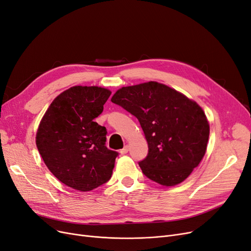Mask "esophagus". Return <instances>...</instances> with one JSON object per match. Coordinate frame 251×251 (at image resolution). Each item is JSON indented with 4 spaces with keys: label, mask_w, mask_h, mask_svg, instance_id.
I'll return each instance as SVG.
<instances>
[{
    "label": "esophagus",
    "mask_w": 251,
    "mask_h": 251,
    "mask_svg": "<svg viewBox=\"0 0 251 251\" xmlns=\"http://www.w3.org/2000/svg\"><path fill=\"white\" fill-rule=\"evenodd\" d=\"M119 152H120V154H126L128 152V146L126 145L123 149H120Z\"/></svg>",
    "instance_id": "34e87169"
}]
</instances>
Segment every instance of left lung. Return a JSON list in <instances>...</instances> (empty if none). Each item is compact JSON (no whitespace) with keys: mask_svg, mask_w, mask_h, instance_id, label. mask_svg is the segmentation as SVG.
<instances>
[{"mask_svg":"<svg viewBox=\"0 0 251 251\" xmlns=\"http://www.w3.org/2000/svg\"><path fill=\"white\" fill-rule=\"evenodd\" d=\"M139 120L148 154L139 163L146 177L163 186L183 182L203 159L210 133L202 107L156 81L124 86L111 98Z\"/></svg>","mask_w":251,"mask_h":251,"instance_id":"obj_1","label":"left lung"}]
</instances>
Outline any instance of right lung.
I'll use <instances>...</instances> for the list:
<instances>
[{
    "label": "right lung",
    "mask_w": 251,
    "mask_h": 251,
    "mask_svg": "<svg viewBox=\"0 0 251 251\" xmlns=\"http://www.w3.org/2000/svg\"><path fill=\"white\" fill-rule=\"evenodd\" d=\"M111 95L100 86H72L50 104L39 124L36 145L62 183L89 192L111 178L117 152L105 146L106 127L94 119Z\"/></svg>",
    "instance_id": "right-lung-1"
}]
</instances>
